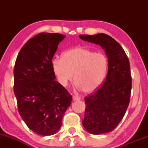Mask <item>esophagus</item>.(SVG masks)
I'll return each mask as SVG.
<instances>
[{
	"label": "esophagus",
	"mask_w": 148,
	"mask_h": 148,
	"mask_svg": "<svg viewBox=\"0 0 148 148\" xmlns=\"http://www.w3.org/2000/svg\"><path fill=\"white\" fill-rule=\"evenodd\" d=\"M72 99H73V101H78V100H80V98L79 97L73 96Z\"/></svg>",
	"instance_id": "esophagus-1"
}]
</instances>
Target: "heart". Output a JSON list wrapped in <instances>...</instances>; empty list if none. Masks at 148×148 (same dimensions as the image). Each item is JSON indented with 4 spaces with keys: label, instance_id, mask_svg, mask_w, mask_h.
I'll return each instance as SVG.
<instances>
[{
    "label": "heart",
    "instance_id": "heart-1",
    "mask_svg": "<svg viewBox=\"0 0 148 148\" xmlns=\"http://www.w3.org/2000/svg\"><path fill=\"white\" fill-rule=\"evenodd\" d=\"M51 65L61 86L66 87L74 77L78 90L92 93L99 88L106 77L108 61L103 53L77 47L64 52L62 58L53 59Z\"/></svg>",
    "mask_w": 148,
    "mask_h": 148
}]
</instances>
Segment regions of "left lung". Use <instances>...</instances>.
<instances>
[{
	"mask_svg": "<svg viewBox=\"0 0 148 148\" xmlns=\"http://www.w3.org/2000/svg\"><path fill=\"white\" fill-rule=\"evenodd\" d=\"M79 37L99 45L108 58L106 80L95 92L85 98L86 111L82 121L89 133L105 134L118 126L130 103L132 90L130 61L123 47L106 34L80 35Z\"/></svg>",
	"mask_w": 148,
	"mask_h": 148,
	"instance_id": "1",
	"label": "left lung"
}]
</instances>
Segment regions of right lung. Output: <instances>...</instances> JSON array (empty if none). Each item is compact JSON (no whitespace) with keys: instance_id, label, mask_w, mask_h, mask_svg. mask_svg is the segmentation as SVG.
<instances>
[{"instance_id":"right-lung-1","label":"right lung","mask_w":148,"mask_h":148,"mask_svg":"<svg viewBox=\"0 0 148 148\" xmlns=\"http://www.w3.org/2000/svg\"><path fill=\"white\" fill-rule=\"evenodd\" d=\"M65 35L42 33L30 39L16 58L14 92L18 113L30 130L42 136L58 132L72 97L56 81L51 62Z\"/></svg>"}]
</instances>
